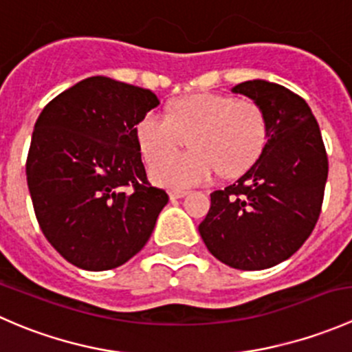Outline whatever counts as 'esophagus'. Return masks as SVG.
Wrapping results in <instances>:
<instances>
[{"label":"esophagus","mask_w":352,"mask_h":352,"mask_svg":"<svg viewBox=\"0 0 352 352\" xmlns=\"http://www.w3.org/2000/svg\"><path fill=\"white\" fill-rule=\"evenodd\" d=\"M187 194H189V190L187 189H172L170 190V199H180L187 196Z\"/></svg>","instance_id":"1"}]
</instances>
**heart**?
Instances as JSON below:
<instances>
[{"label": "heart", "mask_w": 352, "mask_h": 352, "mask_svg": "<svg viewBox=\"0 0 352 352\" xmlns=\"http://www.w3.org/2000/svg\"><path fill=\"white\" fill-rule=\"evenodd\" d=\"M136 138L148 162L157 160L151 165L155 182L179 189L209 182L218 172L225 179L242 175L261 158L269 127L255 102L204 91L173 100L168 116L144 113ZM186 139L191 151L172 155Z\"/></svg>", "instance_id": "heart-1"}]
</instances>
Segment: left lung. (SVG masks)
<instances>
[{
    "instance_id": "obj_1",
    "label": "left lung",
    "mask_w": 352,
    "mask_h": 352,
    "mask_svg": "<svg viewBox=\"0 0 352 352\" xmlns=\"http://www.w3.org/2000/svg\"><path fill=\"white\" fill-rule=\"evenodd\" d=\"M233 91L264 110L267 144L245 175L211 194L199 233L223 264L258 271L289 258L314 232L329 160L320 127L303 98L264 80L245 81Z\"/></svg>"
}]
</instances>
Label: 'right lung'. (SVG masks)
Masks as SVG:
<instances>
[{
  "instance_id": "add662e5",
  "label": "right lung",
  "mask_w": 352,
  "mask_h": 352,
  "mask_svg": "<svg viewBox=\"0 0 352 352\" xmlns=\"http://www.w3.org/2000/svg\"><path fill=\"white\" fill-rule=\"evenodd\" d=\"M158 104L146 88L91 76L38 116L28 190L44 236L76 267H119L150 240L168 194L148 182L136 124Z\"/></svg>"
}]
</instances>
